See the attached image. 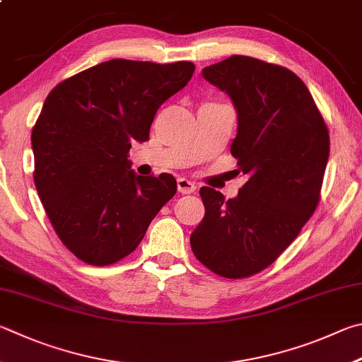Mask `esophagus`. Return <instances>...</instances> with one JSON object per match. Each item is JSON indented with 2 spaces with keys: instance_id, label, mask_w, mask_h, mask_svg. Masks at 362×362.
Masks as SVG:
<instances>
[{
  "instance_id": "34e87169",
  "label": "esophagus",
  "mask_w": 362,
  "mask_h": 362,
  "mask_svg": "<svg viewBox=\"0 0 362 362\" xmlns=\"http://www.w3.org/2000/svg\"><path fill=\"white\" fill-rule=\"evenodd\" d=\"M177 189H179V193H182V194H189L194 192L196 185L193 182H189L188 179H183V177H180V179H177Z\"/></svg>"
}]
</instances>
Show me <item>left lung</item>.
I'll list each match as a JSON object with an SVG mask.
<instances>
[{"instance_id":"left-lung-1","label":"left lung","mask_w":362,"mask_h":362,"mask_svg":"<svg viewBox=\"0 0 362 362\" xmlns=\"http://www.w3.org/2000/svg\"><path fill=\"white\" fill-rule=\"evenodd\" d=\"M231 98L238 136L231 155L247 177L235 198L202 187L206 215L189 238L216 275L244 279L279 258L318 206L329 133L305 83L290 69L233 55L202 69Z\"/></svg>"}]
</instances>
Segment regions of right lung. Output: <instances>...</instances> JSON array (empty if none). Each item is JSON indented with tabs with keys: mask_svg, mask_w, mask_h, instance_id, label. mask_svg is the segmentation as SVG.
<instances>
[{
	"mask_svg": "<svg viewBox=\"0 0 362 362\" xmlns=\"http://www.w3.org/2000/svg\"><path fill=\"white\" fill-rule=\"evenodd\" d=\"M192 62L114 58L50 91L31 133L35 185L58 238L93 266L120 261L177 192L170 174L131 169V144L148 141L156 110L189 82Z\"/></svg>",
	"mask_w": 362,
	"mask_h": 362,
	"instance_id": "right-lung-1",
	"label": "right lung"
}]
</instances>
